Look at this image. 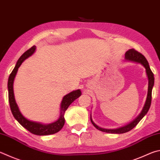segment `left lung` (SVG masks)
I'll return each mask as SVG.
<instances>
[{
    "label": "left lung",
    "instance_id": "8db88e82",
    "mask_svg": "<svg viewBox=\"0 0 160 160\" xmlns=\"http://www.w3.org/2000/svg\"><path fill=\"white\" fill-rule=\"evenodd\" d=\"M124 59H125L126 61H129V62L140 63V64H141L145 68H146V75L148 77V94H147L146 103H145L143 108L142 109L140 114H139L137 117L134 119V120L131 122L130 123L127 124V125L119 127V128H117V129H105L98 126L97 124H95L94 122L92 120V115H90V120H91L92 124L97 129L101 131V132L110 133H124L129 132L130 130H132L133 128H134V127L137 125L139 122L141 120V119L147 114V112L148 111V110L150 107L151 100H152V90L154 86L155 78H154V75L152 73V71L150 70L148 62L146 57H145L143 54L139 53V52L137 51H136L134 49H130V50H129L128 51H127L125 53Z\"/></svg>",
    "mask_w": 160,
    "mask_h": 160
}]
</instances>
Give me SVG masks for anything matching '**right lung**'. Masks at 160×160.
Returning <instances> with one entry per match:
<instances>
[{
    "label": "right lung",
    "mask_w": 160,
    "mask_h": 160,
    "mask_svg": "<svg viewBox=\"0 0 160 160\" xmlns=\"http://www.w3.org/2000/svg\"><path fill=\"white\" fill-rule=\"evenodd\" d=\"M36 47L34 45L28 50L27 52H25L19 59L17 61V62L15 65V67L14 68L13 71L10 75L9 78H8V98H9V103L12 113L14 116V118L18 121V122L21 125L24 127L26 129L33 134L38 135V136H46L50 135L56 133L57 132L62 129V127L64 125L65 119H64V113L65 111L68 106L73 102V101L77 99L78 97H80L82 93H81L80 89L74 90L68 94L65 95L63 97L62 102L60 105V114L59 117L58 118L57 121L54 122L50 124H44L42 122H34L32 120H29L28 119L26 118L22 113L20 111V110L18 107V105L16 103L15 98H14V89H13V84L14 80L15 78L16 74L18 71V68L22 65L23 62L28 59V57L33 55L36 51Z\"/></svg>",
    "instance_id": "add662e5"
}]
</instances>
